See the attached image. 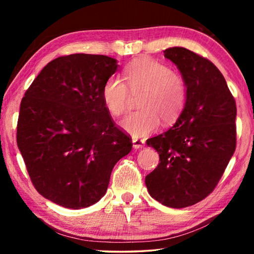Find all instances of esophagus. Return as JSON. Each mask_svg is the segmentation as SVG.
<instances>
[{
    "mask_svg": "<svg viewBox=\"0 0 254 254\" xmlns=\"http://www.w3.org/2000/svg\"><path fill=\"white\" fill-rule=\"evenodd\" d=\"M132 143H133V148H134V149H140V148L143 147L144 143H145V141L143 139H139V137H133Z\"/></svg>",
    "mask_w": 254,
    "mask_h": 254,
    "instance_id": "obj_1",
    "label": "esophagus"
}]
</instances>
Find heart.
<instances>
[{
  "instance_id": "heart-1",
  "label": "heart",
  "mask_w": 254,
  "mask_h": 254,
  "mask_svg": "<svg viewBox=\"0 0 254 254\" xmlns=\"http://www.w3.org/2000/svg\"><path fill=\"white\" fill-rule=\"evenodd\" d=\"M127 83L117 76L107 78L102 97L113 117H121L130 106L131 94L142 93L140 110L132 112L121 122L124 131L133 136H144L156 131L161 123H174L187 102L186 80L169 66L151 58H140L124 70Z\"/></svg>"
}]
</instances>
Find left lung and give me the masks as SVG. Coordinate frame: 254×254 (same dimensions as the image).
Instances as JSON below:
<instances>
[{"label": "left lung", "instance_id": "8db88e82", "mask_svg": "<svg viewBox=\"0 0 254 254\" xmlns=\"http://www.w3.org/2000/svg\"><path fill=\"white\" fill-rule=\"evenodd\" d=\"M163 53L179 68L188 96L175 126L147 140L160 163L145 185L159 203L183 208L206 198L224 174L236 147V104L210 60L182 47Z\"/></svg>", "mask_w": 254, "mask_h": 254}]
</instances>
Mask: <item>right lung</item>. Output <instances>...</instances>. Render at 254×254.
<instances>
[{"instance_id": "obj_1", "label": "right lung", "mask_w": 254, "mask_h": 254, "mask_svg": "<svg viewBox=\"0 0 254 254\" xmlns=\"http://www.w3.org/2000/svg\"><path fill=\"white\" fill-rule=\"evenodd\" d=\"M117 60L74 54L51 60L21 101L16 142L37 191L66 208L88 207L106 192L132 139L112 119L103 86Z\"/></svg>"}]
</instances>
